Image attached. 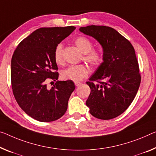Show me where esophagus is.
Segmentation results:
<instances>
[{
  "label": "esophagus",
  "instance_id": "esophagus-1",
  "mask_svg": "<svg viewBox=\"0 0 156 156\" xmlns=\"http://www.w3.org/2000/svg\"><path fill=\"white\" fill-rule=\"evenodd\" d=\"M75 84L76 86H79L81 84V83L80 82V81H75Z\"/></svg>",
  "mask_w": 156,
  "mask_h": 156
}]
</instances>
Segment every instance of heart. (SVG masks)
I'll return each instance as SVG.
<instances>
[{"instance_id":"1","label":"heart","mask_w":156,"mask_h":156,"mask_svg":"<svg viewBox=\"0 0 156 156\" xmlns=\"http://www.w3.org/2000/svg\"><path fill=\"white\" fill-rule=\"evenodd\" d=\"M75 44L83 54V59L93 67H97L102 63L103 56L100 50L92 49L93 43L84 36H79L75 40ZM55 62L58 65L63 63V45H56L54 53ZM89 73L88 67L86 65L71 66L61 73L62 78L66 80L77 81L83 80Z\"/></svg>"}]
</instances>
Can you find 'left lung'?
<instances>
[{
  "label": "left lung",
  "instance_id": "8db88e82",
  "mask_svg": "<svg viewBox=\"0 0 156 156\" xmlns=\"http://www.w3.org/2000/svg\"><path fill=\"white\" fill-rule=\"evenodd\" d=\"M80 30L97 40L103 49V62L86 82L90 93L86 104L95 118H116L128 108L140 85L135 49L129 40L109 26H88Z\"/></svg>",
  "mask_w": 156,
  "mask_h": 156
}]
</instances>
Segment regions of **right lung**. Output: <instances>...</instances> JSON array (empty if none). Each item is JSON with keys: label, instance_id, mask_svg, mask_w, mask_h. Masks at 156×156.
Returning a JSON list of instances; mask_svg holds the SVG:
<instances>
[{"label": "right lung", "instance_id": "right-lung-1", "mask_svg": "<svg viewBox=\"0 0 156 156\" xmlns=\"http://www.w3.org/2000/svg\"><path fill=\"white\" fill-rule=\"evenodd\" d=\"M75 29V26L38 28L23 39L14 52L11 61L14 96L21 108L37 121H56L68 109L75 86L71 80L57 81L58 66L54 53L56 45ZM51 80L57 82L48 90L46 83Z\"/></svg>", "mask_w": 156, "mask_h": 156}]
</instances>
